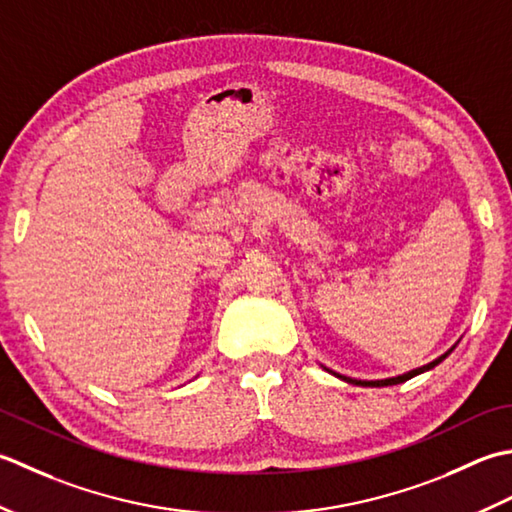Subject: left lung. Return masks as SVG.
Wrapping results in <instances>:
<instances>
[{"label":"left lung","mask_w":512,"mask_h":512,"mask_svg":"<svg viewBox=\"0 0 512 512\" xmlns=\"http://www.w3.org/2000/svg\"><path fill=\"white\" fill-rule=\"evenodd\" d=\"M453 349H455V347H451V349H448V351L444 353V356H440V358L429 362V364H424V367H420V369H413V371H409V373L395 375V378H387V380H353V378H347V375H340V373L331 371V369H327V367H325V371L333 373V375H336V378H340V380H344V382H349V384H358V387H393V384H402V382H406V380L415 378V375H420V373H424V371H429V369L437 367V364H440Z\"/></svg>","instance_id":"left-lung-1"}]
</instances>
